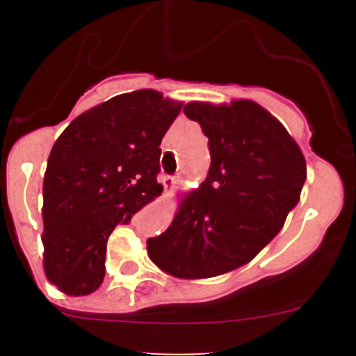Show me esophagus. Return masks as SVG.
Returning <instances> with one entry per match:
<instances>
[{
    "label": "esophagus",
    "instance_id": "obj_1",
    "mask_svg": "<svg viewBox=\"0 0 356 356\" xmlns=\"http://www.w3.org/2000/svg\"><path fill=\"white\" fill-rule=\"evenodd\" d=\"M161 184H163L165 193H170L172 189H174V186L177 184V179H175L174 175H163V177H161Z\"/></svg>",
    "mask_w": 356,
    "mask_h": 356
}]
</instances>
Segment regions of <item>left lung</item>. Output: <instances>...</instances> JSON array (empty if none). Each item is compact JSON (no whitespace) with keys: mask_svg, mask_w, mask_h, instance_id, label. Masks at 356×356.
I'll return each instance as SVG.
<instances>
[{"mask_svg":"<svg viewBox=\"0 0 356 356\" xmlns=\"http://www.w3.org/2000/svg\"><path fill=\"white\" fill-rule=\"evenodd\" d=\"M184 113L208 138L210 170L146 245L167 274L207 279L251 261L277 236L300 201L307 161L284 125L250 99L193 102Z\"/></svg>","mask_w":356,"mask_h":356,"instance_id":"obj_1","label":"left lung"}]
</instances>
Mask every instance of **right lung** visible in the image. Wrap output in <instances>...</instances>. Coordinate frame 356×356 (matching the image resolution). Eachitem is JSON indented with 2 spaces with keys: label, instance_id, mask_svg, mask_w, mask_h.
<instances>
[{
  "label": "right lung",
  "instance_id": "obj_1",
  "mask_svg": "<svg viewBox=\"0 0 356 356\" xmlns=\"http://www.w3.org/2000/svg\"><path fill=\"white\" fill-rule=\"evenodd\" d=\"M182 103L153 89L118 95L70 122L53 145L42 182L44 272L70 296L105 277L118 224L161 195L160 143Z\"/></svg>",
  "mask_w": 356,
  "mask_h": 356
}]
</instances>
